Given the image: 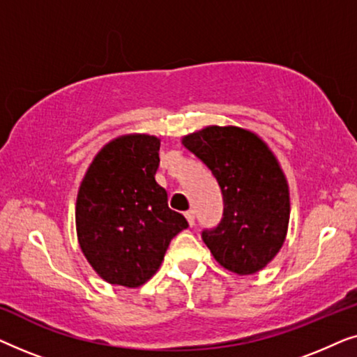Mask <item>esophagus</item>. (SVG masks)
<instances>
[{
	"label": "esophagus",
	"mask_w": 357,
	"mask_h": 357,
	"mask_svg": "<svg viewBox=\"0 0 357 357\" xmlns=\"http://www.w3.org/2000/svg\"><path fill=\"white\" fill-rule=\"evenodd\" d=\"M185 218H187L190 226H193V224H195V211H193V209H188V211L185 213Z\"/></svg>",
	"instance_id": "esophagus-1"
}]
</instances>
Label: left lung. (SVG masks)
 Instances as JSON below:
<instances>
[{
  "label": "left lung",
  "mask_w": 357,
  "mask_h": 357,
  "mask_svg": "<svg viewBox=\"0 0 357 357\" xmlns=\"http://www.w3.org/2000/svg\"><path fill=\"white\" fill-rule=\"evenodd\" d=\"M182 144L206 164L222 192L224 213L202 237L219 265L253 275L281 250L289 224V187L265 141L238 126H206Z\"/></svg>",
  "instance_id": "left-lung-1"
}]
</instances>
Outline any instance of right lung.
I'll list each match as a JSON object with an SVG mask.
<instances>
[{
  "instance_id": "1",
  "label": "right lung",
  "mask_w": 357,
  "mask_h": 357,
  "mask_svg": "<svg viewBox=\"0 0 357 357\" xmlns=\"http://www.w3.org/2000/svg\"><path fill=\"white\" fill-rule=\"evenodd\" d=\"M160 139L125 135L92 160L76 199V232L86 260L110 284H144L164 260L169 243L188 227L155 182Z\"/></svg>"
}]
</instances>
